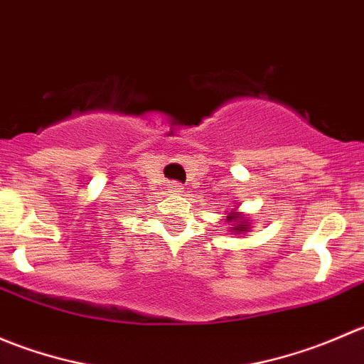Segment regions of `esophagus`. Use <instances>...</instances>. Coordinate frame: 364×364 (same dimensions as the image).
<instances>
[{"label": "esophagus", "mask_w": 364, "mask_h": 364, "mask_svg": "<svg viewBox=\"0 0 364 364\" xmlns=\"http://www.w3.org/2000/svg\"><path fill=\"white\" fill-rule=\"evenodd\" d=\"M168 190H171V192H174V193H181L183 192V185H181V183H178V181H172V183H168Z\"/></svg>", "instance_id": "1"}]
</instances>
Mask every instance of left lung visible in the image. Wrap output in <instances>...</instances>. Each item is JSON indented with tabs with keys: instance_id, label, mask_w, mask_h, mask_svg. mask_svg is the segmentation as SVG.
<instances>
[{
	"instance_id": "left-lung-1",
	"label": "left lung",
	"mask_w": 364,
	"mask_h": 364,
	"mask_svg": "<svg viewBox=\"0 0 364 364\" xmlns=\"http://www.w3.org/2000/svg\"><path fill=\"white\" fill-rule=\"evenodd\" d=\"M227 220H229V222H234L232 230H234V232H237V234H243V232H247L248 229H250V227H248L247 216L237 215L236 211H230L229 216H227Z\"/></svg>"
}]
</instances>
